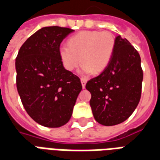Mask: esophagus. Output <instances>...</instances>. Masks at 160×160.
Returning <instances> with one entry per match:
<instances>
[{"label": "esophagus", "instance_id": "34e87169", "mask_svg": "<svg viewBox=\"0 0 160 160\" xmlns=\"http://www.w3.org/2000/svg\"><path fill=\"white\" fill-rule=\"evenodd\" d=\"M80 81H81V84H82V87L83 88H85V87H86V84H87V80L86 79V78H80Z\"/></svg>", "mask_w": 160, "mask_h": 160}]
</instances>
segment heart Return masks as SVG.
Listing matches in <instances>:
<instances>
[{
  "instance_id": "heart-1",
  "label": "heart",
  "mask_w": 160,
  "mask_h": 160,
  "mask_svg": "<svg viewBox=\"0 0 160 160\" xmlns=\"http://www.w3.org/2000/svg\"><path fill=\"white\" fill-rule=\"evenodd\" d=\"M116 46L114 36L109 32L83 31L68 40V46H60V59L68 71H73L80 62L81 72L99 73L111 62Z\"/></svg>"
}]
</instances>
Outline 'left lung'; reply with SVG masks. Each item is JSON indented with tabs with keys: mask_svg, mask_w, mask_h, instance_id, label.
<instances>
[{
	"mask_svg": "<svg viewBox=\"0 0 160 160\" xmlns=\"http://www.w3.org/2000/svg\"><path fill=\"white\" fill-rule=\"evenodd\" d=\"M115 41L114 54L107 68L86 85L92 94L94 118L104 126L122 123L130 117L141 99L143 80L137 50L121 36Z\"/></svg>",
	"mask_w": 160,
	"mask_h": 160,
	"instance_id": "obj_1",
	"label": "left lung"
}]
</instances>
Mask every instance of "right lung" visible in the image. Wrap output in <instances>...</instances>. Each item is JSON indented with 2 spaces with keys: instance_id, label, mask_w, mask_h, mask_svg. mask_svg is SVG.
<instances>
[{
  "instance_id": "1",
  "label": "right lung",
  "mask_w": 160,
  "mask_h": 160,
  "mask_svg": "<svg viewBox=\"0 0 160 160\" xmlns=\"http://www.w3.org/2000/svg\"><path fill=\"white\" fill-rule=\"evenodd\" d=\"M73 32L42 27L27 38L16 57V85L23 106L44 127L66 124L82 89L80 78L65 69L58 53L61 42Z\"/></svg>"
}]
</instances>
